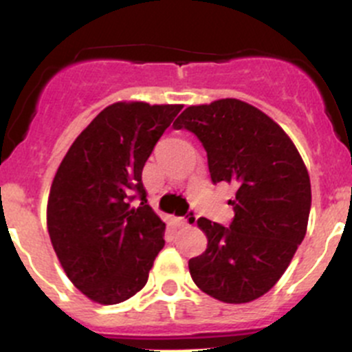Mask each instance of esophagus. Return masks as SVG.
<instances>
[{
  "instance_id": "esophagus-1",
  "label": "esophagus",
  "mask_w": 352,
  "mask_h": 352,
  "mask_svg": "<svg viewBox=\"0 0 352 352\" xmlns=\"http://www.w3.org/2000/svg\"><path fill=\"white\" fill-rule=\"evenodd\" d=\"M173 222H175L177 227H180V229H182V227H188V226H190V222H195V215L192 214L188 219H185V217H175V219H173Z\"/></svg>"
}]
</instances>
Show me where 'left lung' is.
I'll use <instances>...</instances> for the list:
<instances>
[{
    "mask_svg": "<svg viewBox=\"0 0 352 352\" xmlns=\"http://www.w3.org/2000/svg\"><path fill=\"white\" fill-rule=\"evenodd\" d=\"M207 150L214 184L237 187L230 227L200 217L207 249L188 261L200 291L227 304L269 292L307 230L311 180L289 135L262 110L237 98L190 105L173 123Z\"/></svg>",
    "mask_w": 352,
    "mask_h": 352,
    "instance_id": "obj_1",
    "label": "left lung"
}]
</instances>
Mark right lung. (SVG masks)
<instances>
[{
    "label": "right lung",
    "mask_w": 352,
    "mask_h": 352,
    "mask_svg": "<svg viewBox=\"0 0 352 352\" xmlns=\"http://www.w3.org/2000/svg\"><path fill=\"white\" fill-rule=\"evenodd\" d=\"M182 108L111 103L56 170L46 206L50 241L68 279L94 302L110 306L142 291L165 245V223L146 204L142 170Z\"/></svg>",
    "instance_id": "add662e5"
}]
</instances>
